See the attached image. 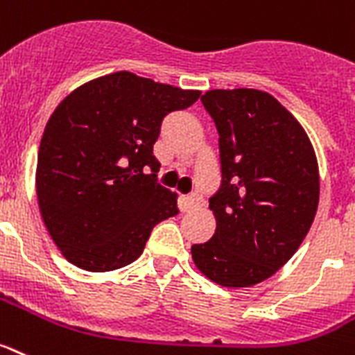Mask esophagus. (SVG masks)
<instances>
[{
    "mask_svg": "<svg viewBox=\"0 0 355 355\" xmlns=\"http://www.w3.org/2000/svg\"><path fill=\"white\" fill-rule=\"evenodd\" d=\"M199 202H201V198H199V193H190L187 198L183 199V207L184 210H196L199 207Z\"/></svg>",
    "mask_w": 355,
    "mask_h": 355,
    "instance_id": "obj_1",
    "label": "esophagus"
}]
</instances>
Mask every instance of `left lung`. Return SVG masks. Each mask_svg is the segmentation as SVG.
Returning a JSON list of instances; mask_svg holds the SVG:
<instances>
[{
  "mask_svg": "<svg viewBox=\"0 0 355 355\" xmlns=\"http://www.w3.org/2000/svg\"><path fill=\"white\" fill-rule=\"evenodd\" d=\"M219 132L223 181L210 198L214 237L193 244L199 271L223 287L272 277L314 220L320 172L307 132L266 91L211 89L201 96Z\"/></svg>",
  "mask_w": 355,
  "mask_h": 355,
  "instance_id": "1",
  "label": "left lung"
}]
</instances>
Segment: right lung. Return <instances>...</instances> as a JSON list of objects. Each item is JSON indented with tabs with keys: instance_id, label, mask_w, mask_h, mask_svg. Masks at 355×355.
Masks as SVG:
<instances>
[{
	"instance_id": "add662e5",
	"label": "right lung",
	"mask_w": 355,
	"mask_h": 355,
	"mask_svg": "<svg viewBox=\"0 0 355 355\" xmlns=\"http://www.w3.org/2000/svg\"><path fill=\"white\" fill-rule=\"evenodd\" d=\"M199 95L116 71L57 105L39 145L35 192L44 226L68 262L91 272L129 266L154 226L180 211L178 196L156 183L153 147L163 118Z\"/></svg>"
}]
</instances>
